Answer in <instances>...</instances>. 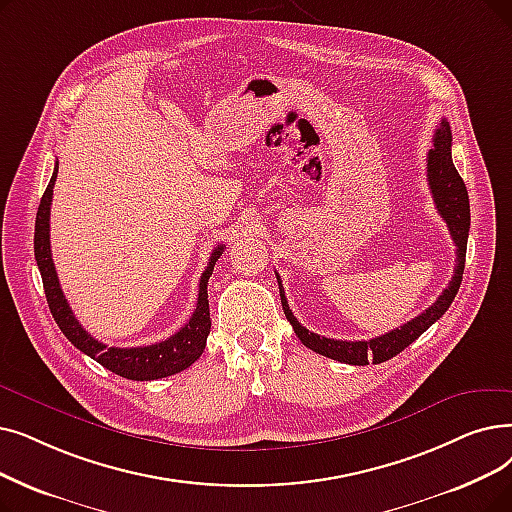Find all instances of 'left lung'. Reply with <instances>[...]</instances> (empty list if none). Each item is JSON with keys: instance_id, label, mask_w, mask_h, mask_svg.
Wrapping results in <instances>:
<instances>
[{"instance_id": "left-lung-1", "label": "left lung", "mask_w": 512, "mask_h": 512, "mask_svg": "<svg viewBox=\"0 0 512 512\" xmlns=\"http://www.w3.org/2000/svg\"><path fill=\"white\" fill-rule=\"evenodd\" d=\"M427 182H429V188L433 194L435 207H437L439 215L443 217V221L448 224L452 240L456 244V268H454V276H452L448 288H443V293L437 297V301L422 311L420 316L412 318L404 326L389 330L387 335L374 337L370 341H337V339L320 337V335H316V332H311L299 324V320L293 316V311L288 309L282 280L276 274L284 316L288 322L293 324L295 335L299 337V341L305 347L324 355V358L337 360L343 364H353V366H366L368 362L381 364V362L395 358L399 351H404L431 324H435L443 314H446L458 293L460 282H462L464 259H466V240H469V228H471L469 192H466L462 177L456 171L454 161H452V129L446 119H441V123L437 125V129L433 133V148L427 154Z\"/></svg>"}]
</instances>
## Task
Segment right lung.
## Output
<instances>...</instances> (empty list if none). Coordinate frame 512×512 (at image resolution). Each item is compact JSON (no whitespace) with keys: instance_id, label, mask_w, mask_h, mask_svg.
I'll list each match as a JSON object with an SVG mask.
<instances>
[{"instance_id":"right-lung-1","label":"right lung","mask_w":512,"mask_h":512,"mask_svg":"<svg viewBox=\"0 0 512 512\" xmlns=\"http://www.w3.org/2000/svg\"><path fill=\"white\" fill-rule=\"evenodd\" d=\"M56 175H58V163L54 167L52 180L46 192L41 196V203L35 217V259H37V268L43 280V291H46L50 311L56 324L64 332V337L69 339L77 349H81L85 355H90L92 360L102 364L106 370L131 381L163 379V376L177 374L186 370L188 366H192L205 351L207 337L211 330L207 284L217 259L221 257V253H224V244H217L211 253L207 270L201 276V284H198L196 309L184 328L177 330L169 339L154 345L108 347L96 341L90 332L79 324L73 309L69 307V301L64 299V293L58 282V274L52 261V249H50V207H52Z\"/></svg>"}]
</instances>
